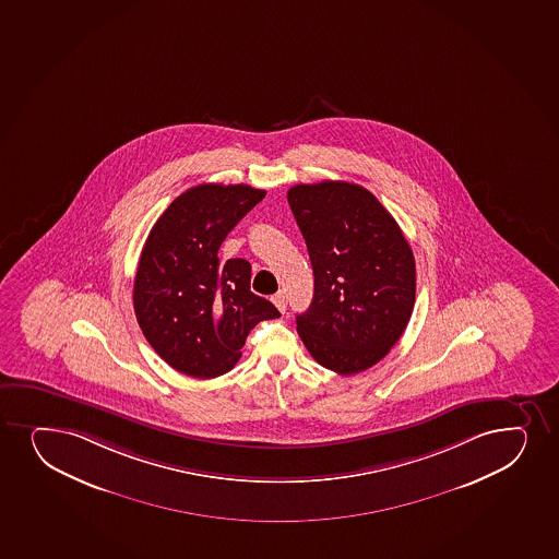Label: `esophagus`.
I'll return each instance as SVG.
<instances>
[{
    "mask_svg": "<svg viewBox=\"0 0 559 559\" xmlns=\"http://www.w3.org/2000/svg\"><path fill=\"white\" fill-rule=\"evenodd\" d=\"M272 302H274V306H276V308L280 309L282 313H285V309H287V298H285V295H283L282 290L272 296Z\"/></svg>",
    "mask_w": 559,
    "mask_h": 559,
    "instance_id": "1",
    "label": "esophagus"
}]
</instances>
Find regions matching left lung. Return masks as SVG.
<instances>
[{
    "mask_svg": "<svg viewBox=\"0 0 559 559\" xmlns=\"http://www.w3.org/2000/svg\"><path fill=\"white\" fill-rule=\"evenodd\" d=\"M290 211L313 266V300L296 314L304 345L340 374L366 371L390 353L416 302V263L392 214L345 180L296 185Z\"/></svg>",
    "mask_w": 559,
    "mask_h": 559,
    "instance_id": "8db88e82",
    "label": "left lung"
}]
</instances>
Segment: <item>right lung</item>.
<instances>
[{"label": "right lung", "mask_w": 559, "mask_h": 559, "mask_svg": "<svg viewBox=\"0 0 559 559\" xmlns=\"http://www.w3.org/2000/svg\"><path fill=\"white\" fill-rule=\"evenodd\" d=\"M264 193L248 185L190 188L148 233L135 272V319L148 345L182 374L205 380L231 371L251 328L280 317L251 293L246 259H218L225 237Z\"/></svg>", "instance_id": "right-lung-1"}]
</instances>
